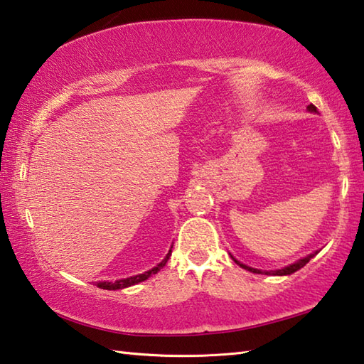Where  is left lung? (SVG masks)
Listing matches in <instances>:
<instances>
[{
    "label": "left lung",
    "mask_w": 364,
    "mask_h": 364,
    "mask_svg": "<svg viewBox=\"0 0 364 364\" xmlns=\"http://www.w3.org/2000/svg\"><path fill=\"white\" fill-rule=\"evenodd\" d=\"M307 109L310 111V113H318V111H316V108L314 107L312 103L309 105ZM316 253H318V251H316ZM316 253L309 255V256H306V257H302V259H299V261H296V262H293V264H289V266H287V267H283V269H277V270H259V269H253V267H248V266H245V264L239 262V261L235 259L234 256H230V257H232V259H234L237 264H239L240 267L247 269V270H250V272H253V274H266V275H291V274H294V272H296V270H299L301 267L306 266V264L310 261V257H314Z\"/></svg>",
    "instance_id": "8db88e82"
}]
</instances>
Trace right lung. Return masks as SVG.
<instances>
[{"mask_svg":"<svg viewBox=\"0 0 364 364\" xmlns=\"http://www.w3.org/2000/svg\"><path fill=\"white\" fill-rule=\"evenodd\" d=\"M170 256H171V250L168 251L167 256H165L164 259H162L159 264H157L156 267L149 269L148 272L140 274V275L129 277V279H121V280H116V282H97V287H98V288H102V289H122V288H127V287H132V285H136V283H140V282L148 280L151 275H154V274L159 272V270H161V269L165 266V264H167V261H168V257H170Z\"/></svg>","mask_w":364,"mask_h":364,"instance_id":"obj_1","label":"right lung"}]
</instances>
